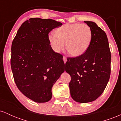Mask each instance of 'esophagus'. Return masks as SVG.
<instances>
[{"mask_svg": "<svg viewBox=\"0 0 121 121\" xmlns=\"http://www.w3.org/2000/svg\"><path fill=\"white\" fill-rule=\"evenodd\" d=\"M63 60H64V63H66V61H67V59H66V57L63 56Z\"/></svg>", "mask_w": 121, "mask_h": 121, "instance_id": "1", "label": "esophagus"}]
</instances>
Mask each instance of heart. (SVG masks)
I'll return each mask as SVG.
<instances>
[{"label": "heart", "instance_id": "1", "mask_svg": "<svg viewBox=\"0 0 121 121\" xmlns=\"http://www.w3.org/2000/svg\"><path fill=\"white\" fill-rule=\"evenodd\" d=\"M51 33L48 40L52 49L60 52L64 48L69 55L79 57L85 53L91 45L92 30L88 25L81 23H68L61 26Z\"/></svg>", "mask_w": 121, "mask_h": 121}]
</instances>
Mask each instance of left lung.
I'll return each mask as SVG.
<instances>
[{
    "mask_svg": "<svg viewBox=\"0 0 121 121\" xmlns=\"http://www.w3.org/2000/svg\"><path fill=\"white\" fill-rule=\"evenodd\" d=\"M84 22L92 30L91 45L84 54L68 58L65 64V71L71 77L70 95L80 103L92 102L100 96L111 71V53L106 33L94 22Z\"/></svg>",
    "mask_w": 121,
    "mask_h": 121,
    "instance_id": "8db88e82",
    "label": "left lung"
}]
</instances>
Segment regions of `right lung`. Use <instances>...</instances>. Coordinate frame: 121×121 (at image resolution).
Wrapping results in <instances>:
<instances>
[{
    "label": "right lung",
    "instance_id": "add662e5",
    "mask_svg": "<svg viewBox=\"0 0 121 121\" xmlns=\"http://www.w3.org/2000/svg\"><path fill=\"white\" fill-rule=\"evenodd\" d=\"M62 23L30 18L18 30L11 46V66L17 88L38 103L49 101L52 87L65 70L63 56L54 52L48 34Z\"/></svg>",
    "mask_w": 121,
    "mask_h": 121
}]
</instances>
